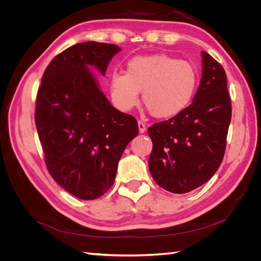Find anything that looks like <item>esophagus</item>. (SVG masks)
I'll return each instance as SVG.
<instances>
[{
	"mask_svg": "<svg viewBox=\"0 0 261 261\" xmlns=\"http://www.w3.org/2000/svg\"><path fill=\"white\" fill-rule=\"evenodd\" d=\"M138 129H139V132H140V134H144V132L146 131V124H145L144 122L139 121V122H138Z\"/></svg>",
	"mask_w": 261,
	"mask_h": 261,
	"instance_id": "esophagus-1",
	"label": "esophagus"
}]
</instances>
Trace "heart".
<instances>
[{
    "instance_id": "heart-1",
    "label": "heart",
    "mask_w": 261,
    "mask_h": 261,
    "mask_svg": "<svg viewBox=\"0 0 261 261\" xmlns=\"http://www.w3.org/2000/svg\"><path fill=\"white\" fill-rule=\"evenodd\" d=\"M198 85L196 68L167 54L140 55L127 62L125 73L113 72L109 92L115 107L130 112L143 102L152 116L174 117L191 102Z\"/></svg>"
}]
</instances>
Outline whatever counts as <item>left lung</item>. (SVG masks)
<instances>
[{"label":"left lung","mask_w":261,"mask_h":261,"mask_svg":"<svg viewBox=\"0 0 261 261\" xmlns=\"http://www.w3.org/2000/svg\"><path fill=\"white\" fill-rule=\"evenodd\" d=\"M192 103L148 127L153 149L148 168L167 191L187 193L212 178L223 160L231 121V99L222 65L206 51Z\"/></svg>","instance_id":"8db88e82"}]
</instances>
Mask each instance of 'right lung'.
I'll use <instances>...</instances> for the list:
<instances>
[{"label": "right lung", "instance_id": "add662e5", "mask_svg": "<svg viewBox=\"0 0 261 261\" xmlns=\"http://www.w3.org/2000/svg\"><path fill=\"white\" fill-rule=\"evenodd\" d=\"M120 50L95 41L69 47L50 61L38 88L34 120L46 167L79 199H96L113 187L118 161L139 131L132 115L110 105L87 68L105 74Z\"/></svg>", "mask_w": 261, "mask_h": 261}]
</instances>
